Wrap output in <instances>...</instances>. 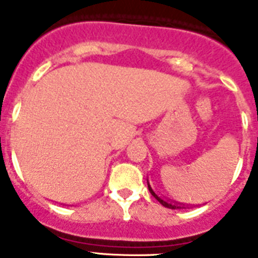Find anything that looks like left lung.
I'll use <instances>...</instances> for the list:
<instances>
[{
    "mask_svg": "<svg viewBox=\"0 0 258 258\" xmlns=\"http://www.w3.org/2000/svg\"><path fill=\"white\" fill-rule=\"evenodd\" d=\"M147 186H149V190H150V192H151V195L152 197L155 198V199L157 200V202L160 203L161 206H164V207H166V208H170V209H182V208H188V207H194V206H188V204H183V203H177V202H173V200H166V199H163V198L161 197H159V195H157V194H155V191L152 190L151 188V186H150V183H149V179H147Z\"/></svg>",
    "mask_w": 258,
    "mask_h": 258,
    "instance_id": "obj_1",
    "label": "left lung"
}]
</instances>
